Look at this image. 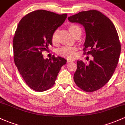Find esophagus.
<instances>
[{
    "mask_svg": "<svg viewBox=\"0 0 125 125\" xmlns=\"http://www.w3.org/2000/svg\"><path fill=\"white\" fill-rule=\"evenodd\" d=\"M73 60H70V59H67V62H72V61H73Z\"/></svg>",
    "mask_w": 125,
    "mask_h": 125,
    "instance_id": "obj_1",
    "label": "esophagus"
}]
</instances>
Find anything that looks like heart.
I'll list each match as a JSON object with an SVG mask.
<instances>
[{
  "instance_id": "1",
  "label": "heart",
  "mask_w": 125,
  "mask_h": 125,
  "mask_svg": "<svg viewBox=\"0 0 125 125\" xmlns=\"http://www.w3.org/2000/svg\"><path fill=\"white\" fill-rule=\"evenodd\" d=\"M68 30L71 34L74 37L77 36H81L82 33L81 28L76 24L70 25L68 26ZM58 30H55L51 36V42L54 45L58 43ZM76 48L74 47H63L58 50L57 53L61 57L72 59L76 57Z\"/></svg>"
}]
</instances>
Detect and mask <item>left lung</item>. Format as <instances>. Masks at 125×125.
<instances>
[{
  "label": "left lung",
  "instance_id": "left-lung-1",
  "mask_svg": "<svg viewBox=\"0 0 125 125\" xmlns=\"http://www.w3.org/2000/svg\"><path fill=\"white\" fill-rule=\"evenodd\" d=\"M84 27V51L94 57L89 64L77 60L74 80L80 89L91 92L109 81L118 64L121 45L115 26L108 17L96 10L82 11L68 18Z\"/></svg>",
  "mask_w": 125,
  "mask_h": 125
}]
</instances>
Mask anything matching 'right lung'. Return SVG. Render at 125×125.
Returning a JSON list of instances; mask_svg holds the SVG:
<instances>
[{"mask_svg":"<svg viewBox=\"0 0 125 125\" xmlns=\"http://www.w3.org/2000/svg\"><path fill=\"white\" fill-rule=\"evenodd\" d=\"M67 14L59 15L37 10L20 21L13 39L16 66L27 84L37 92H43L55 84L61 68L66 64L64 58L44 59L43 51L52 45L53 32L64 23Z\"/></svg>","mask_w":125,"mask_h":125,"instance_id":"add662e5","label":"right lung"}]
</instances>
